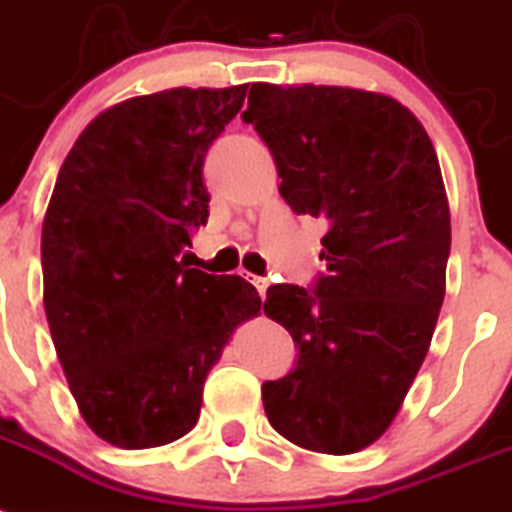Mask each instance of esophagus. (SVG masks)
<instances>
[{"instance_id":"34e87169","label":"esophagus","mask_w":512,"mask_h":512,"mask_svg":"<svg viewBox=\"0 0 512 512\" xmlns=\"http://www.w3.org/2000/svg\"><path fill=\"white\" fill-rule=\"evenodd\" d=\"M251 285L256 287V290H259V293H261V298H264L266 287H269V280H264V277H251Z\"/></svg>"}]
</instances>
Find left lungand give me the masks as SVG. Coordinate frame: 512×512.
<instances>
[{
	"mask_svg": "<svg viewBox=\"0 0 512 512\" xmlns=\"http://www.w3.org/2000/svg\"><path fill=\"white\" fill-rule=\"evenodd\" d=\"M259 130L298 214L327 219L314 293L266 290L264 314L298 363L261 387L269 424L303 450L350 455L398 416L437 327L450 206L424 125L392 96L348 86L253 83Z\"/></svg>",
	"mask_w": 512,
	"mask_h": 512,
	"instance_id": "left-lung-1",
	"label": "left lung"
}]
</instances>
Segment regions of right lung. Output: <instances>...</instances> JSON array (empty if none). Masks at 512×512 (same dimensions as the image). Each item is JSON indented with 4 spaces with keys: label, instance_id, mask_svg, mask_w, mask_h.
<instances>
[{
    "label": "right lung",
    "instance_id": "1",
    "mask_svg": "<svg viewBox=\"0 0 512 512\" xmlns=\"http://www.w3.org/2000/svg\"><path fill=\"white\" fill-rule=\"evenodd\" d=\"M243 99L246 86L170 88L104 109L73 143L46 206L54 350L83 421L122 450L185 437L232 332L261 311L243 277L177 261L209 217L206 151Z\"/></svg>",
    "mask_w": 512,
    "mask_h": 512
}]
</instances>
